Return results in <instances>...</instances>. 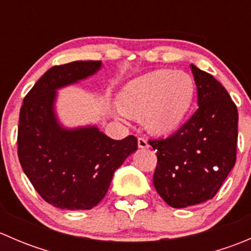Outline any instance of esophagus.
<instances>
[{
  "label": "esophagus",
  "instance_id": "1",
  "mask_svg": "<svg viewBox=\"0 0 251 251\" xmlns=\"http://www.w3.org/2000/svg\"><path fill=\"white\" fill-rule=\"evenodd\" d=\"M138 148H142V149L149 148V143L147 142L146 138H143V137L138 138Z\"/></svg>",
  "mask_w": 251,
  "mask_h": 251
}]
</instances>
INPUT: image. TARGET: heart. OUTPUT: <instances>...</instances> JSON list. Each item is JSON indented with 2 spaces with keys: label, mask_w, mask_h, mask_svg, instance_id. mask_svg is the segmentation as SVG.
<instances>
[{
  "label": "heart",
  "mask_w": 251,
  "mask_h": 251,
  "mask_svg": "<svg viewBox=\"0 0 251 251\" xmlns=\"http://www.w3.org/2000/svg\"><path fill=\"white\" fill-rule=\"evenodd\" d=\"M194 81L184 72L159 69L131 81L120 95L123 116L146 114L151 133L169 136L183 124L194 97Z\"/></svg>",
  "instance_id": "heart-1"
}]
</instances>
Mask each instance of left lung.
Instances as JSON below:
<instances>
[{
  "label": "left lung",
  "instance_id": "8db88e82",
  "mask_svg": "<svg viewBox=\"0 0 251 251\" xmlns=\"http://www.w3.org/2000/svg\"><path fill=\"white\" fill-rule=\"evenodd\" d=\"M198 109L166 140L151 141L158 165L153 183L173 207L214 198L235 164L238 110L226 88L212 75L191 64Z\"/></svg>",
  "mask_w": 251,
  "mask_h": 251
}]
</instances>
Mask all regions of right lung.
Segmentation results:
<instances>
[{
    "instance_id": "obj_1",
    "label": "right lung",
    "mask_w": 251,
    "mask_h": 251,
    "mask_svg": "<svg viewBox=\"0 0 251 251\" xmlns=\"http://www.w3.org/2000/svg\"><path fill=\"white\" fill-rule=\"evenodd\" d=\"M100 60H77L47 70L25 96L19 114L18 156L37 193L50 205L90 210L113 175L137 151V138L111 140L96 125L67 127L58 118V90L95 75Z\"/></svg>"
}]
</instances>
